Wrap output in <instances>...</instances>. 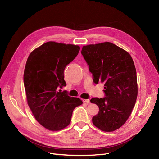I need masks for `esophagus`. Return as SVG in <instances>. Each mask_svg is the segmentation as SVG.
<instances>
[{
  "mask_svg": "<svg viewBox=\"0 0 159 159\" xmlns=\"http://www.w3.org/2000/svg\"><path fill=\"white\" fill-rule=\"evenodd\" d=\"M83 102H84V103L89 104V103H90V100H89V99H84V100H83Z\"/></svg>",
  "mask_w": 159,
  "mask_h": 159,
  "instance_id": "1",
  "label": "esophagus"
}]
</instances>
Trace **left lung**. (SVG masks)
Instances as JSON below:
<instances>
[{
	"label": "left lung",
	"mask_w": 159,
	"mask_h": 159,
	"mask_svg": "<svg viewBox=\"0 0 159 159\" xmlns=\"http://www.w3.org/2000/svg\"><path fill=\"white\" fill-rule=\"evenodd\" d=\"M93 81L104 84L106 97L93 98L99 107L93 125L104 132L122 126L130 116L138 96L136 70L130 55L111 42L84 46L81 49Z\"/></svg>",
	"instance_id": "1"
}]
</instances>
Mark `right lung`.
<instances>
[{
  "instance_id": "add662e5",
  "label": "right lung",
  "mask_w": 159,
  "mask_h": 159,
  "mask_svg": "<svg viewBox=\"0 0 159 159\" xmlns=\"http://www.w3.org/2000/svg\"><path fill=\"white\" fill-rule=\"evenodd\" d=\"M80 49L77 45L48 42L33 50L27 59L23 75L27 104L37 121L49 130L66 127L75 107L83 104L79 98L57 89L66 86L65 67Z\"/></svg>"
}]
</instances>
